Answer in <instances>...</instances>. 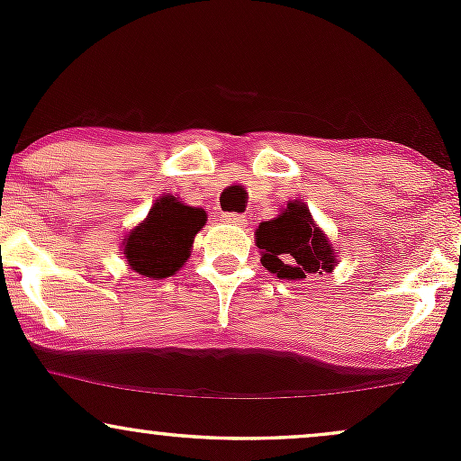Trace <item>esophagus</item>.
Here are the masks:
<instances>
[{"label": "esophagus", "instance_id": "1", "mask_svg": "<svg viewBox=\"0 0 461 461\" xmlns=\"http://www.w3.org/2000/svg\"><path fill=\"white\" fill-rule=\"evenodd\" d=\"M221 219L225 221V223H231V225H247V216L240 214V212H223Z\"/></svg>", "mask_w": 461, "mask_h": 461}]
</instances>
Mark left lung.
<instances>
[{"mask_svg":"<svg viewBox=\"0 0 461 461\" xmlns=\"http://www.w3.org/2000/svg\"><path fill=\"white\" fill-rule=\"evenodd\" d=\"M256 236V245L262 249V267L282 279L330 273L336 262L331 245L301 201H293L277 219L262 223Z\"/></svg>","mask_w":461,"mask_h":461,"instance_id":"8db88e82","label":"left lung"}]
</instances>
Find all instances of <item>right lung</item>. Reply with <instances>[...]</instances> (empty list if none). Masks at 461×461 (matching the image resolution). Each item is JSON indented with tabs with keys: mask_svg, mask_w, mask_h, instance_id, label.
Wrapping results in <instances>:
<instances>
[{
	"mask_svg": "<svg viewBox=\"0 0 461 461\" xmlns=\"http://www.w3.org/2000/svg\"><path fill=\"white\" fill-rule=\"evenodd\" d=\"M203 223V210L184 205L176 197L158 199L147 221L131 230L123 242L131 271L149 279H162L179 271Z\"/></svg>",
	"mask_w": 461,
	"mask_h": 461,
	"instance_id": "obj_1",
	"label": "right lung"
}]
</instances>
